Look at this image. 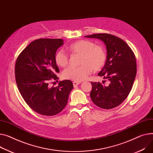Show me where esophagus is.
<instances>
[{
    "label": "esophagus",
    "mask_w": 153,
    "mask_h": 153,
    "mask_svg": "<svg viewBox=\"0 0 153 153\" xmlns=\"http://www.w3.org/2000/svg\"><path fill=\"white\" fill-rule=\"evenodd\" d=\"M79 84H80V82H73V85H74V87H77Z\"/></svg>",
    "instance_id": "34e87169"
}]
</instances>
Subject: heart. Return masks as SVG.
I'll list each match as a JSON object with an SVG mask.
<instances>
[{
	"mask_svg": "<svg viewBox=\"0 0 153 153\" xmlns=\"http://www.w3.org/2000/svg\"><path fill=\"white\" fill-rule=\"evenodd\" d=\"M71 52L80 54L79 66H70L63 72L65 79L81 82L87 79L92 70H100L105 65L106 53L105 48L96 45L89 40H79L68 47ZM56 64L62 68L66 66L69 63L68 55L63 50H59L55 55Z\"/></svg>",
	"mask_w": 153,
	"mask_h": 153,
	"instance_id": "1",
	"label": "heart"
}]
</instances>
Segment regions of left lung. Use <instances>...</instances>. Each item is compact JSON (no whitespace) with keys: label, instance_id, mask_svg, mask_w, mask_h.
<instances>
[{"label":"left lung","instance_id":"left-lung-1","mask_svg":"<svg viewBox=\"0 0 153 153\" xmlns=\"http://www.w3.org/2000/svg\"><path fill=\"white\" fill-rule=\"evenodd\" d=\"M85 37L100 39L105 44L106 61L98 75L110 82L108 86L91 82L90 98L100 108H116L126 100L133 86L137 74L135 55L123 39L115 36L103 33Z\"/></svg>","mask_w":153,"mask_h":153}]
</instances>
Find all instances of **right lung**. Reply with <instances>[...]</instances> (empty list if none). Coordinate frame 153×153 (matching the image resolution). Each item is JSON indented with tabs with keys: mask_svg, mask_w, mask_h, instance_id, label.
Here are the masks:
<instances>
[{
	"mask_svg": "<svg viewBox=\"0 0 153 153\" xmlns=\"http://www.w3.org/2000/svg\"><path fill=\"white\" fill-rule=\"evenodd\" d=\"M62 39H39L30 42L18 56L15 74L18 88L29 106L45 116H54L66 106L73 84L69 80H56L59 68L55 62L57 49L63 45Z\"/></svg>",
	"mask_w": 153,
	"mask_h": 153,
	"instance_id": "right-lung-1",
	"label": "right lung"
}]
</instances>
